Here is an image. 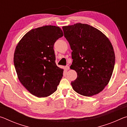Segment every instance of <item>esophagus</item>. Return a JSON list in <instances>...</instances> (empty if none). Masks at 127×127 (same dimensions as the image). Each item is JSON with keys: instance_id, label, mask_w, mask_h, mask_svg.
Segmentation results:
<instances>
[{"instance_id": "esophagus-1", "label": "esophagus", "mask_w": 127, "mask_h": 127, "mask_svg": "<svg viewBox=\"0 0 127 127\" xmlns=\"http://www.w3.org/2000/svg\"><path fill=\"white\" fill-rule=\"evenodd\" d=\"M64 69H65L66 70H68L69 69V66H68V65H66V66H65V67H64Z\"/></svg>"}]
</instances>
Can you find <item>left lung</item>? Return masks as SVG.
I'll return each instance as SVG.
<instances>
[{
    "label": "left lung",
    "mask_w": 127,
    "mask_h": 127,
    "mask_svg": "<svg viewBox=\"0 0 127 127\" xmlns=\"http://www.w3.org/2000/svg\"><path fill=\"white\" fill-rule=\"evenodd\" d=\"M62 28L72 50L70 68L77 73V79L71 82L73 89L89 97L100 93L109 82L114 67L115 53L110 40L87 24Z\"/></svg>",
    "instance_id": "obj_1"
}]
</instances>
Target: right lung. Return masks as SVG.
Listing matches in <instances>:
<instances>
[{
    "mask_svg": "<svg viewBox=\"0 0 127 127\" xmlns=\"http://www.w3.org/2000/svg\"><path fill=\"white\" fill-rule=\"evenodd\" d=\"M63 36L55 26L32 29L17 45L14 65L19 81L33 95L46 97L57 90L63 73L55 63L54 44Z\"/></svg>",
    "mask_w": 127,
    "mask_h": 127,
    "instance_id": "obj_1",
    "label": "right lung"
}]
</instances>
